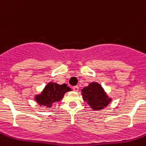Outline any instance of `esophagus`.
I'll list each match as a JSON object with an SVG mask.
<instances>
[{
  "instance_id": "1",
  "label": "esophagus",
  "mask_w": 146,
  "mask_h": 146,
  "mask_svg": "<svg viewBox=\"0 0 146 146\" xmlns=\"http://www.w3.org/2000/svg\"><path fill=\"white\" fill-rule=\"evenodd\" d=\"M72 89H73V90L74 91H75V92H78V90H79V87H78V86H74L72 87Z\"/></svg>"
}]
</instances>
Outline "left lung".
Wrapping results in <instances>:
<instances>
[{
  "mask_svg": "<svg viewBox=\"0 0 146 146\" xmlns=\"http://www.w3.org/2000/svg\"><path fill=\"white\" fill-rule=\"evenodd\" d=\"M83 99L95 110H102L111 102L102 86L98 83H91L81 90Z\"/></svg>",
  "mask_w": 146,
  "mask_h": 146,
  "instance_id": "left-lung-1",
  "label": "left lung"
}]
</instances>
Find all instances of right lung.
<instances>
[{
    "mask_svg": "<svg viewBox=\"0 0 146 146\" xmlns=\"http://www.w3.org/2000/svg\"><path fill=\"white\" fill-rule=\"evenodd\" d=\"M70 90V88L68 87L66 84L60 85L50 82L47 84L40 95L36 96L35 100L39 105L50 108L54 102H60L63 98L64 94Z\"/></svg>",
    "mask_w": 146,
    "mask_h": 146,
    "instance_id": "1",
    "label": "right lung"
}]
</instances>
